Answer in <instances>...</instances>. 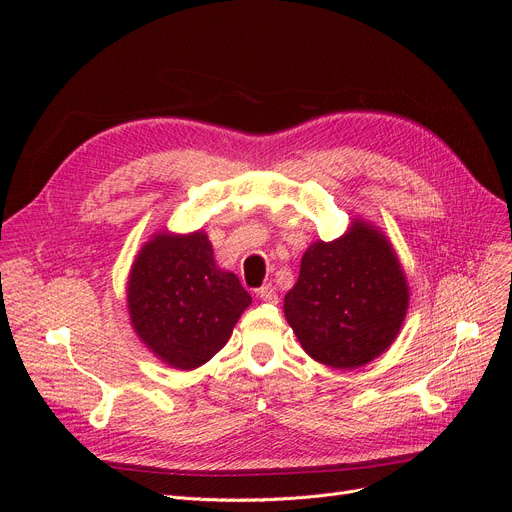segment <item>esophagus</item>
Masks as SVG:
<instances>
[{
    "mask_svg": "<svg viewBox=\"0 0 512 512\" xmlns=\"http://www.w3.org/2000/svg\"><path fill=\"white\" fill-rule=\"evenodd\" d=\"M257 297H259L261 301H267V303H278V292H276V288H274L272 284L261 286V288L257 290Z\"/></svg>",
    "mask_w": 512,
    "mask_h": 512,
    "instance_id": "1",
    "label": "esophagus"
}]
</instances>
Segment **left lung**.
<instances>
[{"label":"left lung","mask_w":512,"mask_h":512,"mask_svg":"<svg viewBox=\"0 0 512 512\" xmlns=\"http://www.w3.org/2000/svg\"><path fill=\"white\" fill-rule=\"evenodd\" d=\"M409 286L382 232L355 222L338 240L305 251L284 315L305 353L334 369H355L398 336Z\"/></svg>","instance_id":"obj_1"}]
</instances>
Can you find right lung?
I'll use <instances>...</instances> for the list:
<instances>
[{"label": "right lung", "instance_id": "1", "mask_svg": "<svg viewBox=\"0 0 512 512\" xmlns=\"http://www.w3.org/2000/svg\"><path fill=\"white\" fill-rule=\"evenodd\" d=\"M251 294L220 270L203 232L157 234L141 249L128 280L134 332L176 369L207 363L228 342Z\"/></svg>", "mask_w": 512, "mask_h": 512}]
</instances>
